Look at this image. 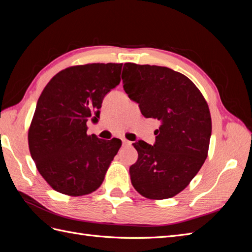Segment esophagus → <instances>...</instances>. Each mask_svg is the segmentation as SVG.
I'll list each match as a JSON object with an SVG mask.
<instances>
[{"mask_svg": "<svg viewBox=\"0 0 252 252\" xmlns=\"http://www.w3.org/2000/svg\"><path fill=\"white\" fill-rule=\"evenodd\" d=\"M132 143L130 142V141H128V140H126V139H124L123 140V146H130Z\"/></svg>", "mask_w": 252, "mask_h": 252, "instance_id": "esophagus-1", "label": "esophagus"}]
</instances>
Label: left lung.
I'll return each instance as SVG.
<instances>
[{"label":"left lung","instance_id":"1","mask_svg":"<svg viewBox=\"0 0 252 252\" xmlns=\"http://www.w3.org/2000/svg\"><path fill=\"white\" fill-rule=\"evenodd\" d=\"M123 87L145 118L161 121L154 146L139 141L131 184L150 200L169 199L184 190L208 156L211 117L193 82L170 68L125 63Z\"/></svg>","mask_w":252,"mask_h":252}]
</instances>
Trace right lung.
I'll list each match as a JSON object with an SVG mask.
<instances>
[{
  "mask_svg": "<svg viewBox=\"0 0 252 252\" xmlns=\"http://www.w3.org/2000/svg\"><path fill=\"white\" fill-rule=\"evenodd\" d=\"M122 65L70 66L43 89L28 129V145L36 169L56 191L86 195L103 183L122 142L87 134L86 123L100 117L104 96L120 84Z\"/></svg>",
  "mask_w": 252,
  "mask_h": 252,
  "instance_id": "1",
  "label": "right lung"
}]
</instances>
